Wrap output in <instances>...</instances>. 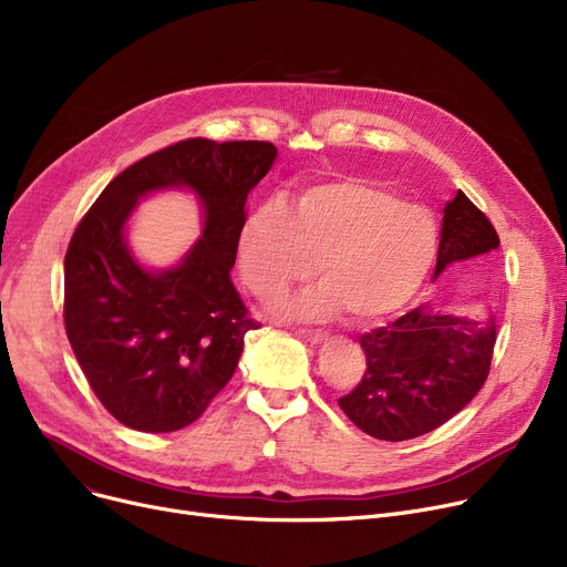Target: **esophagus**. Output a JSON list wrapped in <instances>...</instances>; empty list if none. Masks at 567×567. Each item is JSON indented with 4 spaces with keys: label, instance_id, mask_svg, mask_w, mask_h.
Here are the masks:
<instances>
[{
    "label": "esophagus",
    "instance_id": "esophagus-1",
    "mask_svg": "<svg viewBox=\"0 0 567 567\" xmlns=\"http://www.w3.org/2000/svg\"><path fill=\"white\" fill-rule=\"evenodd\" d=\"M299 336H301L303 340L312 342V344H317V342H321V340L326 338V333L319 331V329H299Z\"/></svg>",
    "mask_w": 567,
    "mask_h": 567
}]
</instances>
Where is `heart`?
Instances as JSON below:
<instances>
[{
  "label": "heart",
  "instance_id": "obj_1",
  "mask_svg": "<svg viewBox=\"0 0 567 567\" xmlns=\"http://www.w3.org/2000/svg\"><path fill=\"white\" fill-rule=\"evenodd\" d=\"M439 229L423 206L381 186L342 182L306 188L293 214L278 202L257 204L238 234L246 285L276 299L319 276L323 285L289 306L299 317L349 312L377 323L402 312L430 276Z\"/></svg>",
  "mask_w": 567,
  "mask_h": 567
}]
</instances>
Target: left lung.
<instances>
[{"label":"left lung","mask_w":567,"mask_h":567,"mask_svg":"<svg viewBox=\"0 0 567 567\" xmlns=\"http://www.w3.org/2000/svg\"><path fill=\"white\" fill-rule=\"evenodd\" d=\"M498 248L489 218L462 190L443 208L434 278L453 261ZM494 321L436 315L427 306L361 336L368 370L338 400L347 419L381 441H406L451 421L483 389L494 355Z\"/></svg>","instance_id":"obj_1"}]
</instances>
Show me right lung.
Here are the masks:
<instances>
[{
  "mask_svg": "<svg viewBox=\"0 0 567 567\" xmlns=\"http://www.w3.org/2000/svg\"><path fill=\"white\" fill-rule=\"evenodd\" d=\"M261 140H184L105 186L78 223L64 259V326L75 359L110 415L140 432L195 423L225 389L257 329L231 285L248 193L276 161ZM186 185L205 204V231L176 269L144 272L123 225L137 196Z\"/></svg>",
  "mask_w": 567,
  "mask_h": 567,
  "instance_id": "right-lung-1",
  "label": "right lung"
}]
</instances>
